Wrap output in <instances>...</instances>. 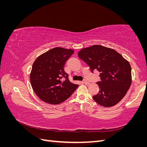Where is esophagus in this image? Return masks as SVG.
I'll use <instances>...</instances> for the list:
<instances>
[{
    "label": "esophagus",
    "mask_w": 147,
    "mask_h": 147,
    "mask_svg": "<svg viewBox=\"0 0 147 147\" xmlns=\"http://www.w3.org/2000/svg\"><path fill=\"white\" fill-rule=\"evenodd\" d=\"M83 83H84V84H88L89 83H90V82H88V81H87V80H84V82H83Z\"/></svg>",
    "instance_id": "34e87169"
}]
</instances>
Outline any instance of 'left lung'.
Segmentation results:
<instances>
[{
    "label": "left lung",
    "instance_id": "left-lung-1",
    "mask_svg": "<svg viewBox=\"0 0 147 147\" xmlns=\"http://www.w3.org/2000/svg\"><path fill=\"white\" fill-rule=\"evenodd\" d=\"M78 57L90 66L91 72H100L97 82L99 92L92 96L97 104L110 107L118 104L130 88L132 77L129 62L112 48L94 45L83 48Z\"/></svg>",
    "mask_w": 147,
    "mask_h": 147
}]
</instances>
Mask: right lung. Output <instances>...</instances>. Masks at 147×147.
<instances>
[{"mask_svg": "<svg viewBox=\"0 0 147 147\" xmlns=\"http://www.w3.org/2000/svg\"><path fill=\"white\" fill-rule=\"evenodd\" d=\"M74 51L56 47L39 56L33 63L30 74L31 86L43 102L59 104L72 95L78 84L71 83L64 65Z\"/></svg>", "mask_w": 147, "mask_h": 147, "instance_id": "add662e5", "label": "right lung"}]
</instances>
